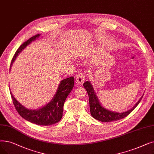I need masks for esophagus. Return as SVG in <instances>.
<instances>
[{
  "label": "esophagus",
  "mask_w": 154,
  "mask_h": 154,
  "mask_svg": "<svg viewBox=\"0 0 154 154\" xmlns=\"http://www.w3.org/2000/svg\"><path fill=\"white\" fill-rule=\"evenodd\" d=\"M84 74H83L82 73H77V75L76 76V79H75V82L78 84H82L84 83V81H85L84 79Z\"/></svg>",
  "instance_id": "esophagus-1"
}]
</instances>
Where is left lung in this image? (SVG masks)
Segmentation results:
<instances>
[{"mask_svg": "<svg viewBox=\"0 0 154 154\" xmlns=\"http://www.w3.org/2000/svg\"><path fill=\"white\" fill-rule=\"evenodd\" d=\"M84 88L88 94L89 99L90 111L92 116L98 121L102 122H111L112 121H117L128 116L130 113L135 109L138 104L141 101L143 96L140 97L139 101L135 104L133 108L128 111L123 112H117L111 111L104 108L100 104L99 99L94 90L93 87L89 81H86L83 84Z\"/></svg>", "mask_w": 154, "mask_h": 154, "instance_id": "obj_1", "label": "left lung"}]
</instances>
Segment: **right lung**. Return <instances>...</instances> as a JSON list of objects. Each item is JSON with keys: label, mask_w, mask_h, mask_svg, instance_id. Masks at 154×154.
<instances>
[{"label": "right lung", "mask_w": 154, "mask_h": 154, "mask_svg": "<svg viewBox=\"0 0 154 154\" xmlns=\"http://www.w3.org/2000/svg\"><path fill=\"white\" fill-rule=\"evenodd\" d=\"M39 36L40 34H38L30 38L19 46L12 59L10 69L19 53H21V51L32 42H34L36 38H39ZM73 85H74V77H73L62 80L58 85L55 95L53 96L51 101L42 108L35 110L26 108L17 101L12 94L11 92V95L15 108L21 117L32 123L38 125L49 126L60 121L63 115V108L65 101L72 90Z\"/></svg>", "instance_id": "1"}]
</instances>
